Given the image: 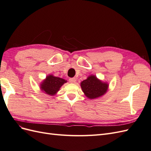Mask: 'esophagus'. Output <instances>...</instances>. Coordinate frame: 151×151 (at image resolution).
Returning <instances> with one entry per match:
<instances>
[{
    "label": "esophagus",
    "mask_w": 151,
    "mask_h": 151,
    "mask_svg": "<svg viewBox=\"0 0 151 151\" xmlns=\"http://www.w3.org/2000/svg\"><path fill=\"white\" fill-rule=\"evenodd\" d=\"M76 81V79L75 78H70L69 79V82L71 83H75Z\"/></svg>",
    "instance_id": "esophagus-1"
}]
</instances>
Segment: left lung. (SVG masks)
<instances>
[{"label": "left lung", "instance_id": "1", "mask_svg": "<svg viewBox=\"0 0 151 151\" xmlns=\"http://www.w3.org/2000/svg\"><path fill=\"white\" fill-rule=\"evenodd\" d=\"M81 88L87 97L90 99L101 96L107 91L108 84L103 83L94 76H91L81 83Z\"/></svg>", "mask_w": 151, "mask_h": 151}]
</instances>
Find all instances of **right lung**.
<instances>
[{
  "mask_svg": "<svg viewBox=\"0 0 151 151\" xmlns=\"http://www.w3.org/2000/svg\"><path fill=\"white\" fill-rule=\"evenodd\" d=\"M66 82L65 80L60 77L50 75L47 76L46 79L41 84V88L47 94L54 95Z\"/></svg>",
  "mask_w": 151,
  "mask_h": 151,
  "instance_id": "1",
  "label": "right lung"
}]
</instances>
